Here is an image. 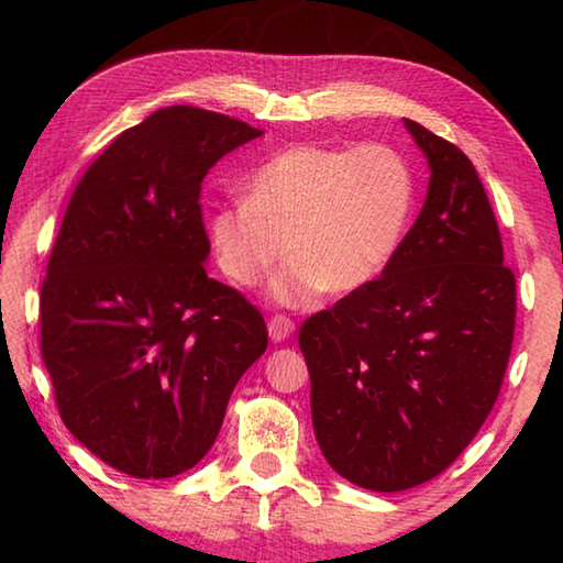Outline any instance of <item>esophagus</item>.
<instances>
[{"label": "esophagus", "instance_id": "obj_1", "mask_svg": "<svg viewBox=\"0 0 563 563\" xmlns=\"http://www.w3.org/2000/svg\"><path fill=\"white\" fill-rule=\"evenodd\" d=\"M292 332H295V322L290 318H285V316L271 318L268 335L273 342H285L288 338H292Z\"/></svg>", "mask_w": 563, "mask_h": 563}]
</instances>
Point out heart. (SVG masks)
I'll list each match as a JSON object with an SVG mask.
<instances>
[{
  "label": "heart",
  "instance_id": "b5f03b06",
  "mask_svg": "<svg viewBox=\"0 0 563 563\" xmlns=\"http://www.w3.org/2000/svg\"><path fill=\"white\" fill-rule=\"evenodd\" d=\"M415 208L412 168L387 144H300L255 170L245 201L218 208L208 235L221 271L251 288L275 263L271 295L302 308L350 295L393 261Z\"/></svg>",
  "mask_w": 563,
  "mask_h": 563
}]
</instances>
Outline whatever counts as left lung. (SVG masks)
<instances>
[{
    "instance_id": "8db88e82",
    "label": "left lung",
    "mask_w": 563,
    "mask_h": 563,
    "mask_svg": "<svg viewBox=\"0 0 563 563\" xmlns=\"http://www.w3.org/2000/svg\"><path fill=\"white\" fill-rule=\"evenodd\" d=\"M430 164L415 225L377 280L310 316L300 350L328 464L373 492L442 474L499 397L517 278L472 161L405 119Z\"/></svg>"
}]
</instances>
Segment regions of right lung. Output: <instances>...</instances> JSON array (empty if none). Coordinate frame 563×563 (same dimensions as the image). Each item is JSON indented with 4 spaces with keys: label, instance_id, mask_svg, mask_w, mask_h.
I'll return each instance as SVG.
<instances>
[{
    "label": "right lung",
    "instance_id": "add662e5",
    "mask_svg": "<svg viewBox=\"0 0 563 563\" xmlns=\"http://www.w3.org/2000/svg\"><path fill=\"white\" fill-rule=\"evenodd\" d=\"M261 129L166 107L93 161L42 283V357L66 430L113 470L168 479L198 464L268 347L255 305L206 273L201 184Z\"/></svg>",
    "mask_w": 563,
    "mask_h": 563
}]
</instances>
